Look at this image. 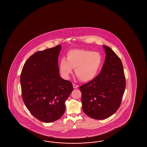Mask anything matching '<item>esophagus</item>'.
<instances>
[{"instance_id":"1","label":"esophagus","mask_w":147,"mask_h":147,"mask_svg":"<svg viewBox=\"0 0 147 147\" xmlns=\"http://www.w3.org/2000/svg\"><path fill=\"white\" fill-rule=\"evenodd\" d=\"M73 87L74 89H77L79 87V86L78 84H73Z\"/></svg>"}]
</instances>
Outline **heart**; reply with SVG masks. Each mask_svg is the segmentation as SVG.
I'll return each instance as SVG.
<instances>
[{
    "instance_id": "heart-1",
    "label": "heart",
    "mask_w": 147,
    "mask_h": 147,
    "mask_svg": "<svg viewBox=\"0 0 147 147\" xmlns=\"http://www.w3.org/2000/svg\"><path fill=\"white\" fill-rule=\"evenodd\" d=\"M102 63L100 53L84 49H72L67 53V59L61 58L60 70L63 77L68 79L75 68V74L81 81L88 82L97 76Z\"/></svg>"
}]
</instances>
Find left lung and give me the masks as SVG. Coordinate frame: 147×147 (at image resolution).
<instances>
[{
  "mask_svg": "<svg viewBox=\"0 0 147 147\" xmlns=\"http://www.w3.org/2000/svg\"><path fill=\"white\" fill-rule=\"evenodd\" d=\"M103 48L106 56L100 74L79 88L84 112L98 120L106 119L116 113L125 88L121 60L110 47L104 45Z\"/></svg>",
  "mask_w": 147,
  "mask_h": 147,
  "instance_id": "8db88e82",
  "label": "left lung"
}]
</instances>
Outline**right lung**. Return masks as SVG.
<instances>
[{"label":"right lung","instance_id":"right-lung-1","mask_svg":"<svg viewBox=\"0 0 147 147\" xmlns=\"http://www.w3.org/2000/svg\"><path fill=\"white\" fill-rule=\"evenodd\" d=\"M61 45L37 51L22 68L20 84L23 101L36 118L44 122L55 121L65 113V102L73 90L70 81L61 78L58 55Z\"/></svg>","mask_w":147,"mask_h":147}]
</instances>
